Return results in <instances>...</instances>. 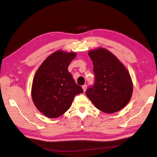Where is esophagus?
Instances as JSON below:
<instances>
[{
    "label": "esophagus",
    "instance_id": "obj_1",
    "mask_svg": "<svg viewBox=\"0 0 157 157\" xmlns=\"http://www.w3.org/2000/svg\"><path fill=\"white\" fill-rule=\"evenodd\" d=\"M82 88L83 90H84V91H85L86 89V88H87V86H86V85H82Z\"/></svg>",
    "mask_w": 157,
    "mask_h": 157
}]
</instances>
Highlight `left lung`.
I'll use <instances>...</instances> for the list:
<instances>
[{"mask_svg":"<svg viewBox=\"0 0 157 157\" xmlns=\"http://www.w3.org/2000/svg\"><path fill=\"white\" fill-rule=\"evenodd\" d=\"M89 56L95 77L86 95L103 112H117L131 99L133 85L130 73L113 54L104 48L90 50Z\"/></svg>","mask_w":157,"mask_h":157,"instance_id":"obj_1","label":"left lung"}]
</instances>
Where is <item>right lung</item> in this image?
Masks as SVG:
<instances>
[{"mask_svg":"<svg viewBox=\"0 0 157 157\" xmlns=\"http://www.w3.org/2000/svg\"><path fill=\"white\" fill-rule=\"evenodd\" d=\"M75 52L58 50L49 56L35 75L31 95L35 105L50 118L58 117L67 111L74 97L83 93L68 71Z\"/></svg>","mask_w":157,"mask_h":157,"instance_id":"1","label":"right lung"}]
</instances>
